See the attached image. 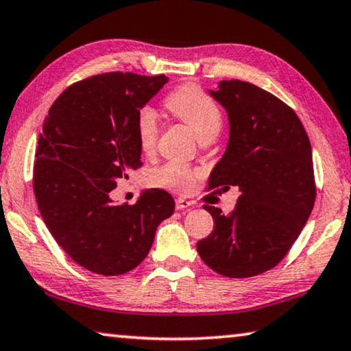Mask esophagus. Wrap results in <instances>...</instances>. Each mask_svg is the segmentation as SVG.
Segmentation results:
<instances>
[{
	"instance_id": "obj_1",
	"label": "esophagus",
	"mask_w": 351,
	"mask_h": 351,
	"mask_svg": "<svg viewBox=\"0 0 351 351\" xmlns=\"http://www.w3.org/2000/svg\"><path fill=\"white\" fill-rule=\"evenodd\" d=\"M193 207V202L191 201H188V199H185V197H179L176 201V208L177 210H183V212H186V210H190Z\"/></svg>"
}]
</instances>
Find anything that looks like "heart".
<instances>
[{
  "mask_svg": "<svg viewBox=\"0 0 351 351\" xmlns=\"http://www.w3.org/2000/svg\"><path fill=\"white\" fill-rule=\"evenodd\" d=\"M166 108L179 117L196 133L197 139L210 134H218L223 123V116L218 105L194 84H185L166 97ZM134 134L139 149L149 154L155 147L158 138V114L152 106H143L134 121ZM199 169L179 161H168L149 174L152 185L169 188L177 191H190L199 177Z\"/></svg>",
  "mask_w": 351,
  "mask_h": 351,
  "instance_id": "heart-1",
  "label": "heart"
}]
</instances>
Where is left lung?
Returning a JSON list of instances; mask_svg holds the SVG:
<instances>
[{"instance_id": "1", "label": "left lung", "mask_w": 351, "mask_h": 351, "mask_svg": "<svg viewBox=\"0 0 351 351\" xmlns=\"http://www.w3.org/2000/svg\"><path fill=\"white\" fill-rule=\"evenodd\" d=\"M208 94L229 119V141L208 186H237L240 196L229 215L204 206L215 224L196 247L226 278L257 276L282 261L314 207L311 143L292 108L254 84L219 82Z\"/></svg>"}]
</instances>
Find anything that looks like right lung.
Segmentation results:
<instances>
[{"instance_id":"right-lung-1","label":"right lung","mask_w":351,"mask_h":351,"mask_svg":"<svg viewBox=\"0 0 351 351\" xmlns=\"http://www.w3.org/2000/svg\"><path fill=\"white\" fill-rule=\"evenodd\" d=\"M168 83L166 75L111 72L86 78L51 105L34 163L37 207L56 243L89 271L117 276L149 254L174 199L158 188L136 204H114L110 193L141 166L134 121Z\"/></svg>"}]
</instances>
